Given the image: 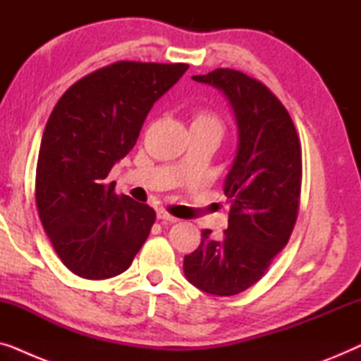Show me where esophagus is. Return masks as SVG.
<instances>
[{"instance_id":"obj_1","label":"esophagus","mask_w":361,"mask_h":361,"mask_svg":"<svg viewBox=\"0 0 361 361\" xmlns=\"http://www.w3.org/2000/svg\"><path fill=\"white\" fill-rule=\"evenodd\" d=\"M157 219L161 221H167V224H177V221H179V219H176V216L167 214L166 210H157Z\"/></svg>"}]
</instances>
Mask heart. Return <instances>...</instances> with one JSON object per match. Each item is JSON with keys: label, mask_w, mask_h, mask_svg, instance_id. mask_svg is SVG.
<instances>
[{"label": "heart", "mask_w": 361, "mask_h": 361, "mask_svg": "<svg viewBox=\"0 0 361 361\" xmlns=\"http://www.w3.org/2000/svg\"><path fill=\"white\" fill-rule=\"evenodd\" d=\"M192 126H214L220 130V120L209 111H199L192 118Z\"/></svg>", "instance_id": "b5f03b06"}]
</instances>
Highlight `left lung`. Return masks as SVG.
I'll use <instances>...</instances> for the list:
<instances>
[{
  "instance_id": "obj_1",
  "label": "left lung",
  "mask_w": 361,
  "mask_h": 361,
  "mask_svg": "<svg viewBox=\"0 0 361 361\" xmlns=\"http://www.w3.org/2000/svg\"><path fill=\"white\" fill-rule=\"evenodd\" d=\"M195 82L228 98L238 126V147L224 192L231 202L228 228L202 241L184 258V274L214 295H235L258 283L288 245L299 212L302 151L288 110L264 83L233 68H216Z\"/></svg>"
}]
</instances>
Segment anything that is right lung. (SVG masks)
<instances>
[{"label":"right lung","mask_w":361,"mask_h":361,"mask_svg":"<svg viewBox=\"0 0 361 361\" xmlns=\"http://www.w3.org/2000/svg\"><path fill=\"white\" fill-rule=\"evenodd\" d=\"M187 63L121 61L88 73L61 97L44 130L36 169L39 219L62 263L85 279L130 268L156 212L106 184L136 145L152 105Z\"/></svg>","instance_id":"obj_1"}]
</instances>
